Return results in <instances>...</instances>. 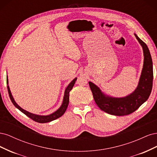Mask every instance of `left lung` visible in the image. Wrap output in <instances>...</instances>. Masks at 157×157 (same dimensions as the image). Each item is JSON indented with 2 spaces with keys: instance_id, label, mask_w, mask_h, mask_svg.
<instances>
[{
  "instance_id": "left-lung-1",
  "label": "left lung",
  "mask_w": 157,
  "mask_h": 157,
  "mask_svg": "<svg viewBox=\"0 0 157 157\" xmlns=\"http://www.w3.org/2000/svg\"><path fill=\"white\" fill-rule=\"evenodd\" d=\"M134 35L142 46L144 60L138 84L134 92L122 98L109 96L104 94L98 86L89 82L95 102L102 111L110 115L125 116L137 110L148 99L153 86V61L147 44L134 33Z\"/></svg>"
}]
</instances>
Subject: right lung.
Returning a JSON list of instances; mask_svg holds the SVG:
<instances>
[{"label":"right lung","mask_w":157,"mask_h":157,"mask_svg":"<svg viewBox=\"0 0 157 157\" xmlns=\"http://www.w3.org/2000/svg\"><path fill=\"white\" fill-rule=\"evenodd\" d=\"M6 77H7L6 78V82H7V85H8L7 88H8L9 96H10V98L11 99L12 103L14 105V106H15L17 109H18L20 111H21L23 114H25V115H27L28 117L31 118L32 120H33L35 122H39V123H46V122H51L52 121H54V120L57 119V118H59L60 117H61L63 115L66 111V109H67V108L68 105H69V92L71 90H72L73 87L74 86L76 80H77V78H74L72 81L69 83V84L67 86V88H65L62 104H61V105L60 106V107L58 109V110H56L55 112L52 113V114H50V115H35V114L28 112L27 111L22 109L20 106H19L17 105V103L15 101V100H14V99L12 96L11 91L10 90V87H9V86H8V76Z\"/></svg>","instance_id":"obj_1"}]
</instances>
